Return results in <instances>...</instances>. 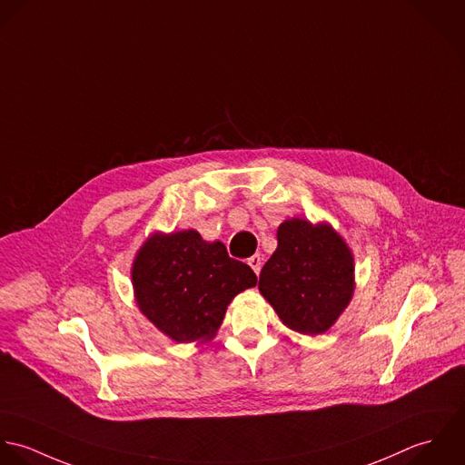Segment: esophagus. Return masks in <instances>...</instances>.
I'll list each match as a JSON object with an SVG mask.
<instances>
[{"mask_svg": "<svg viewBox=\"0 0 465 465\" xmlns=\"http://www.w3.org/2000/svg\"><path fill=\"white\" fill-rule=\"evenodd\" d=\"M261 264H262L261 255H253V257H250V259H248V266L253 270V273H255V275H259V272H261Z\"/></svg>", "mask_w": 465, "mask_h": 465, "instance_id": "obj_1", "label": "esophagus"}]
</instances>
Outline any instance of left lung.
Returning a JSON list of instances; mask_svg holds the SVG:
<instances>
[{
	"mask_svg": "<svg viewBox=\"0 0 465 465\" xmlns=\"http://www.w3.org/2000/svg\"><path fill=\"white\" fill-rule=\"evenodd\" d=\"M277 239L261 272V294L287 329L307 336L327 332L354 296L352 250L329 223L302 217L285 219Z\"/></svg>",
	"mask_w": 465,
	"mask_h": 465,
	"instance_id": "8db88e82",
	"label": "left lung"
}]
</instances>
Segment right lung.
I'll return each instance as SVG.
<instances>
[{"label":"right lung","instance_id":"add662e5","mask_svg":"<svg viewBox=\"0 0 465 465\" xmlns=\"http://www.w3.org/2000/svg\"><path fill=\"white\" fill-rule=\"evenodd\" d=\"M131 280L140 312L160 332L197 345L213 340L232 300L257 285L250 266L195 230L151 233L136 252Z\"/></svg>","mask_w":465,"mask_h":465}]
</instances>
